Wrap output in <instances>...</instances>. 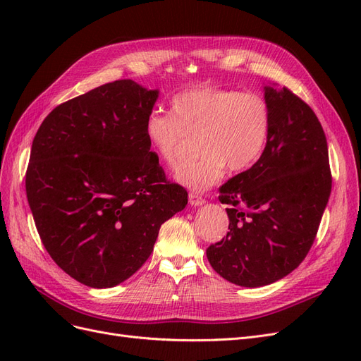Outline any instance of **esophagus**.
Masks as SVG:
<instances>
[{
	"instance_id": "esophagus-1",
	"label": "esophagus",
	"mask_w": 361,
	"mask_h": 361,
	"mask_svg": "<svg viewBox=\"0 0 361 361\" xmlns=\"http://www.w3.org/2000/svg\"><path fill=\"white\" fill-rule=\"evenodd\" d=\"M188 200H190V204L191 206H203L206 202H204V199L203 197H200V195H197V194H190L188 195Z\"/></svg>"
}]
</instances>
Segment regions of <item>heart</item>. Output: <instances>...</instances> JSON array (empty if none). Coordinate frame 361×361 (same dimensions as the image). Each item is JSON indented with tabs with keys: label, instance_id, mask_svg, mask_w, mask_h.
I'll return each instance as SVG.
<instances>
[{
	"label": "heart",
	"instance_id": "b5f03b06",
	"mask_svg": "<svg viewBox=\"0 0 361 361\" xmlns=\"http://www.w3.org/2000/svg\"><path fill=\"white\" fill-rule=\"evenodd\" d=\"M272 116L265 97L232 89L200 87L178 93L170 113L152 111L145 122L149 147L167 166L176 164L190 138L202 155L174 171V180L195 192L209 190L232 171L250 169L264 154Z\"/></svg>",
	"mask_w": 361,
	"mask_h": 361
}]
</instances>
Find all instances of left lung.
I'll return each mask as SVG.
<instances>
[{"instance_id":"1","label":"left lung","mask_w":361,"mask_h":361,"mask_svg":"<svg viewBox=\"0 0 361 361\" xmlns=\"http://www.w3.org/2000/svg\"><path fill=\"white\" fill-rule=\"evenodd\" d=\"M264 96L272 116L267 147L218 190L231 204V232L206 250L218 274L244 288L271 285L301 264L331 192L326 138L312 108L277 84H265Z\"/></svg>"}]
</instances>
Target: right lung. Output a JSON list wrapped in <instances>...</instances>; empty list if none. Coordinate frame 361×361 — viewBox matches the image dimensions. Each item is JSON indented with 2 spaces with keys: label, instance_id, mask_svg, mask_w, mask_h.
Here are the masks:
<instances>
[{
  "label": "right lung",
  "instance_id": "right-lung-1",
  "mask_svg": "<svg viewBox=\"0 0 361 361\" xmlns=\"http://www.w3.org/2000/svg\"><path fill=\"white\" fill-rule=\"evenodd\" d=\"M158 96L133 80L104 84L54 108L32 140L25 190L37 232L52 260L85 286L133 276L161 224L188 203L145 137Z\"/></svg>",
  "mask_w": 361,
  "mask_h": 361
}]
</instances>
